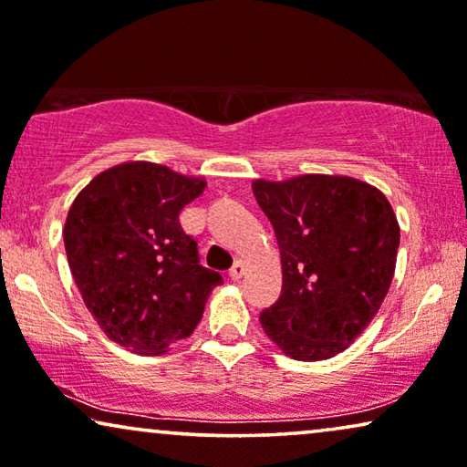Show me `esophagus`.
<instances>
[{"mask_svg": "<svg viewBox=\"0 0 467 467\" xmlns=\"http://www.w3.org/2000/svg\"><path fill=\"white\" fill-rule=\"evenodd\" d=\"M244 272H246V264L242 259H238L232 265V270H229V276H232V280H240L242 276H244Z\"/></svg>", "mask_w": 467, "mask_h": 467, "instance_id": "1", "label": "esophagus"}]
</instances>
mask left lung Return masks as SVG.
Wrapping results in <instances>:
<instances>
[{
	"label": "left lung",
	"instance_id": "left-lung-1",
	"mask_svg": "<svg viewBox=\"0 0 467 467\" xmlns=\"http://www.w3.org/2000/svg\"><path fill=\"white\" fill-rule=\"evenodd\" d=\"M276 232L283 293L261 312L267 337L297 361L329 359L372 323L391 286L400 225L372 184L304 174L253 182Z\"/></svg>",
	"mask_w": 467,
	"mask_h": 467
}]
</instances>
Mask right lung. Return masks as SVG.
Returning a JSON list of instances; mask_svg holds the SVG:
<instances>
[{
    "label": "right lung",
    "mask_w": 467,
    "mask_h": 467,
    "mask_svg": "<svg viewBox=\"0 0 467 467\" xmlns=\"http://www.w3.org/2000/svg\"><path fill=\"white\" fill-rule=\"evenodd\" d=\"M206 181L127 161L76 195L63 242L82 302L112 342L161 355L193 334L221 274L200 265L178 214Z\"/></svg>",
    "instance_id": "add662e5"
}]
</instances>
